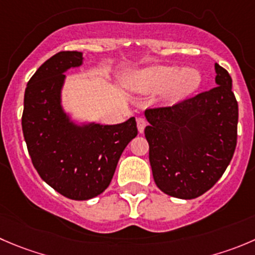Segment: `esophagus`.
I'll list each match as a JSON object with an SVG mask.
<instances>
[{
	"label": "esophagus",
	"instance_id": "1",
	"mask_svg": "<svg viewBox=\"0 0 255 255\" xmlns=\"http://www.w3.org/2000/svg\"><path fill=\"white\" fill-rule=\"evenodd\" d=\"M145 126H147V122H145L144 118L138 117V118H137V127H138V132L142 133L143 130H144Z\"/></svg>",
	"mask_w": 255,
	"mask_h": 255
}]
</instances>
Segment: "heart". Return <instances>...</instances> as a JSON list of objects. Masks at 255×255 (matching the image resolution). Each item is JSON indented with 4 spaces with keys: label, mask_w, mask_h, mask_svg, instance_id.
I'll list each match as a JSON object with an SVG mask.
<instances>
[{
    "label": "heart",
    "mask_w": 255,
    "mask_h": 255,
    "mask_svg": "<svg viewBox=\"0 0 255 255\" xmlns=\"http://www.w3.org/2000/svg\"><path fill=\"white\" fill-rule=\"evenodd\" d=\"M132 92L152 93L163 90V100L175 103L184 100L202 85V75L196 68L173 65H155L132 73L126 81Z\"/></svg>",
    "instance_id": "obj_1"
}]
</instances>
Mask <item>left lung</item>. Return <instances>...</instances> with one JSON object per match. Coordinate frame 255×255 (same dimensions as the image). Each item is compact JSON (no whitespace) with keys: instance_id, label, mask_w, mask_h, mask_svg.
I'll list each match as a JSON object with an SVG mask.
<instances>
[{"instance_id":"obj_1","label":"left lung","mask_w":255,"mask_h":255,"mask_svg":"<svg viewBox=\"0 0 255 255\" xmlns=\"http://www.w3.org/2000/svg\"><path fill=\"white\" fill-rule=\"evenodd\" d=\"M217 87L172 107L145 110L153 178L162 192L193 199L226 172L237 145L238 102L232 77L216 63Z\"/></svg>"}]
</instances>
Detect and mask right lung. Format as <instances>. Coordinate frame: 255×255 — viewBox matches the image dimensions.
I'll return each mask as SVG.
<instances>
[{"mask_svg": "<svg viewBox=\"0 0 255 255\" xmlns=\"http://www.w3.org/2000/svg\"><path fill=\"white\" fill-rule=\"evenodd\" d=\"M82 63L83 54L77 51H62L47 59L27 83L22 115L23 137L39 177L75 201L105 192L121 154L138 133L134 117L120 125H78L65 112V72Z\"/></svg>", "mask_w": 255, "mask_h": 255, "instance_id": "right-lung-1", "label": "right lung"}]
</instances>
